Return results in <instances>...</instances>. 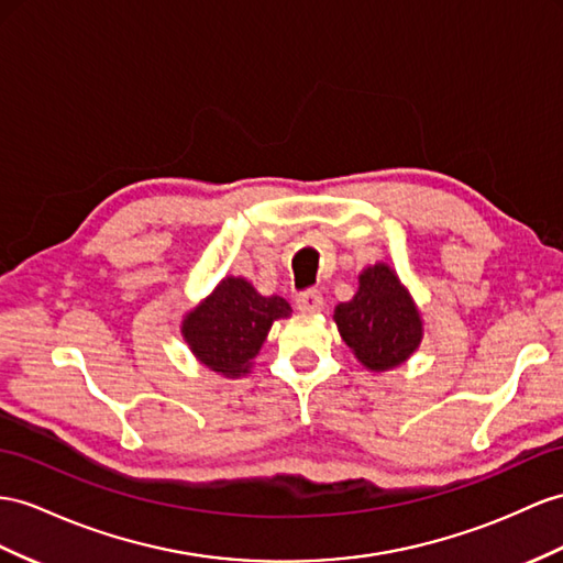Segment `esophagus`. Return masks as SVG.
Segmentation results:
<instances>
[{
  "label": "esophagus",
  "mask_w": 563,
  "mask_h": 563,
  "mask_svg": "<svg viewBox=\"0 0 563 563\" xmlns=\"http://www.w3.org/2000/svg\"><path fill=\"white\" fill-rule=\"evenodd\" d=\"M297 309L301 313H319L323 309V297L319 290H305L297 295Z\"/></svg>",
  "instance_id": "1"
}]
</instances>
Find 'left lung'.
<instances>
[{
    "label": "left lung",
    "mask_w": 563,
    "mask_h": 563,
    "mask_svg": "<svg viewBox=\"0 0 563 563\" xmlns=\"http://www.w3.org/2000/svg\"><path fill=\"white\" fill-rule=\"evenodd\" d=\"M333 319L344 344L376 373L405 364L423 340L419 307L387 264L362 271L356 295L335 307Z\"/></svg>",
    "instance_id": "obj_1"
}]
</instances>
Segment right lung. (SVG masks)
Returning a JSON list of instances; mask_svg holds the SVG:
<instances>
[{"mask_svg":"<svg viewBox=\"0 0 563 563\" xmlns=\"http://www.w3.org/2000/svg\"><path fill=\"white\" fill-rule=\"evenodd\" d=\"M290 313L283 297H264L252 283L228 276L185 316L180 333L201 364L225 378H240L250 373L273 321Z\"/></svg>","mask_w":563,"mask_h":563,"instance_id":"right-lung-1","label":"right lung"}]
</instances>
